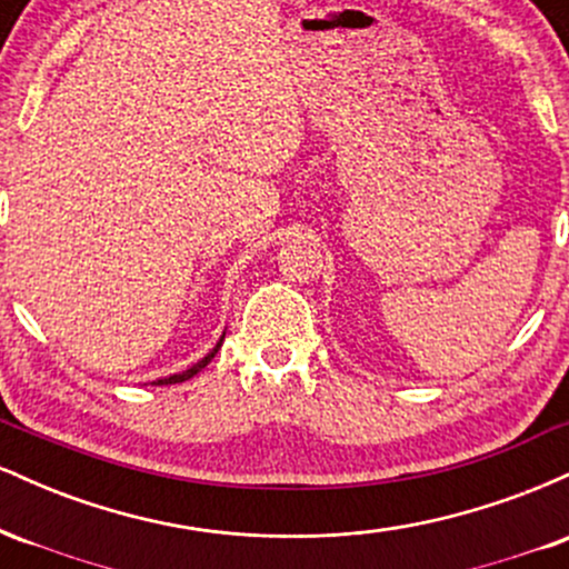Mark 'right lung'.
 <instances>
[{
    "instance_id": "add662e5",
    "label": "right lung",
    "mask_w": 569,
    "mask_h": 569,
    "mask_svg": "<svg viewBox=\"0 0 569 569\" xmlns=\"http://www.w3.org/2000/svg\"><path fill=\"white\" fill-rule=\"evenodd\" d=\"M221 342H224V335H221V337H219V342H217V345H213V350H211V352H208V356H202L198 363H192V367H189V369H184V371H179V375H171V377H160V380H158V382H154V385H176V382H184V380H189V377H194V375H198V371H202V369H206V367H208V363H211V358H213V356H217V352H219V348H221Z\"/></svg>"
}]
</instances>
